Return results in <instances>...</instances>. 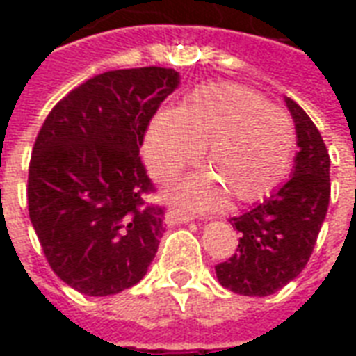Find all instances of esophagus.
I'll return each instance as SVG.
<instances>
[{"mask_svg":"<svg viewBox=\"0 0 356 356\" xmlns=\"http://www.w3.org/2000/svg\"><path fill=\"white\" fill-rule=\"evenodd\" d=\"M188 221H193V217L179 211V209H168V213H165V223L168 225H181L188 223Z\"/></svg>","mask_w":356,"mask_h":356,"instance_id":"34e87169","label":"esophagus"}]
</instances>
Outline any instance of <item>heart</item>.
Returning a JSON list of instances; mask_svg holds the SVG:
<instances>
[{
  "label": "heart",
  "mask_w": 356,
  "mask_h": 356,
  "mask_svg": "<svg viewBox=\"0 0 356 356\" xmlns=\"http://www.w3.org/2000/svg\"><path fill=\"white\" fill-rule=\"evenodd\" d=\"M200 147L209 171L186 179L181 204L209 208L223 198L255 202L288 175L296 127L291 118L252 89L209 83L194 89L177 110H160L148 125L145 160L150 175L170 181L193 163Z\"/></svg>",
  "instance_id": "b5f03b06"
}]
</instances>
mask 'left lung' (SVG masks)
Listing matches in <instances>:
<instances>
[{
    "label": "left lung",
    "instance_id": "obj_1",
    "mask_svg": "<svg viewBox=\"0 0 356 356\" xmlns=\"http://www.w3.org/2000/svg\"><path fill=\"white\" fill-rule=\"evenodd\" d=\"M298 154L291 177L246 213L232 217L236 254L216 265L217 280L240 296H270L305 268L330 202V156L313 120L286 97Z\"/></svg>",
    "mask_w": 356,
    "mask_h": 356
}]
</instances>
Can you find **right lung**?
Returning a JSON list of instances; mask_svg holds the SVG:
<instances>
[{
  "mask_svg": "<svg viewBox=\"0 0 356 356\" xmlns=\"http://www.w3.org/2000/svg\"><path fill=\"white\" fill-rule=\"evenodd\" d=\"M179 86L173 68L110 70L72 89L38 133L28 211L55 275L86 296H114L147 275L163 208L139 156L150 120Z\"/></svg>",
  "mask_w": 356,
  "mask_h": 356,
  "instance_id": "obj_1",
  "label": "right lung"
}]
</instances>
